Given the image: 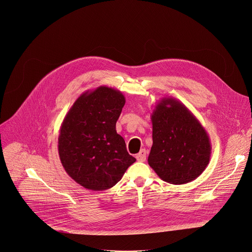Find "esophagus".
<instances>
[{
  "label": "esophagus",
  "instance_id": "esophagus-1",
  "mask_svg": "<svg viewBox=\"0 0 252 252\" xmlns=\"http://www.w3.org/2000/svg\"><path fill=\"white\" fill-rule=\"evenodd\" d=\"M136 160L137 161H140V162H144L146 160V150L145 149H141L135 156Z\"/></svg>",
  "mask_w": 252,
  "mask_h": 252
}]
</instances>
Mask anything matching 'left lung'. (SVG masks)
Returning <instances> with one entry per match:
<instances>
[{"instance_id": "8db88e82", "label": "left lung", "mask_w": 252, "mask_h": 252, "mask_svg": "<svg viewBox=\"0 0 252 252\" xmlns=\"http://www.w3.org/2000/svg\"><path fill=\"white\" fill-rule=\"evenodd\" d=\"M153 144L149 166L158 177L173 185L198 178L209 164L211 142L195 116L179 100L162 98L153 113Z\"/></svg>"}]
</instances>
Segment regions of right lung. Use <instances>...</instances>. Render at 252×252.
Segmentation results:
<instances>
[{
  "label": "right lung",
  "mask_w": 252,
  "mask_h": 252,
  "mask_svg": "<svg viewBox=\"0 0 252 252\" xmlns=\"http://www.w3.org/2000/svg\"><path fill=\"white\" fill-rule=\"evenodd\" d=\"M125 103L120 90L99 86L82 93L62 123L58 138L61 163L87 189L113 188L136 161L116 130Z\"/></svg>",
  "instance_id": "add662e5"
}]
</instances>
